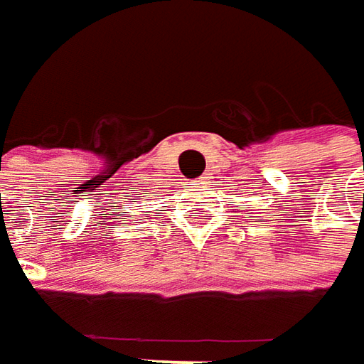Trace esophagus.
<instances>
[{
  "label": "esophagus",
  "instance_id": "1",
  "mask_svg": "<svg viewBox=\"0 0 364 364\" xmlns=\"http://www.w3.org/2000/svg\"><path fill=\"white\" fill-rule=\"evenodd\" d=\"M208 182H210V180H208V176H200V178H196V180L192 182V186H194L196 190H200V188H204Z\"/></svg>",
  "mask_w": 364,
  "mask_h": 364
}]
</instances>
